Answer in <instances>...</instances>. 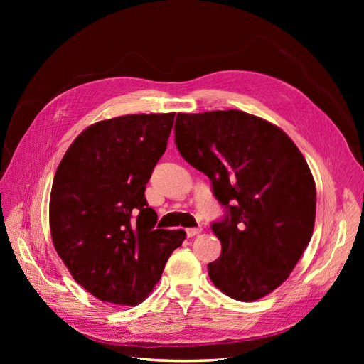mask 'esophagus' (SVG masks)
<instances>
[{"instance_id":"obj_1","label":"esophagus","mask_w":364,"mask_h":364,"mask_svg":"<svg viewBox=\"0 0 364 364\" xmlns=\"http://www.w3.org/2000/svg\"><path fill=\"white\" fill-rule=\"evenodd\" d=\"M202 232V228L199 226V228H188L186 229V235L188 237H196V235H199Z\"/></svg>"}]
</instances>
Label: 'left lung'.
Masks as SVG:
<instances>
[{
  "mask_svg": "<svg viewBox=\"0 0 364 364\" xmlns=\"http://www.w3.org/2000/svg\"><path fill=\"white\" fill-rule=\"evenodd\" d=\"M182 158L205 173L226 208L213 223L222 243L208 264L215 287L232 299H261L290 277L313 235L316 183L290 136L243 111L178 114Z\"/></svg>",
  "mask_w": 364,
  "mask_h": 364,
  "instance_id": "obj_1",
  "label": "left lung"
}]
</instances>
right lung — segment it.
<instances>
[{"label": "right lung", "mask_w": 364, "mask_h": 364, "mask_svg": "<svg viewBox=\"0 0 364 364\" xmlns=\"http://www.w3.org/2000/svg\"><path fill=\"white\" fill-rule=\"evenodd\" d=\"M171 114H132L85 129L65 153L50 196L54 249L102 302L135 306L158 284L185 230L153 229L146 183L167 149Z\"/></svg>", "instance_id": "obj_1"}]
</instances>
